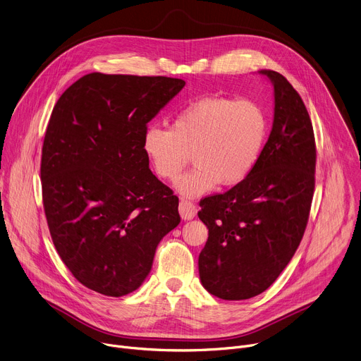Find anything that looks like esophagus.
Listing matches in <instances>:
<instances>
[{
  "mask_svg": "<svg viewBox=\"0 0 361 361\" xmlns=\"http://www.w3.org/2000/svg\"><path fill=\"white\" fill-rule=\"evenodd\" d=\"M178 212L183 220H192L197 214V209L195 205L191 201L187 200H181L178 204Z\"/></svg>",
  "mask_w": 361,
  "mask_h": 361,
  "instance_id": "esophagus-1",
  "label": "esophagus"
}]
</instances>
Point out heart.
<instances>
[{
  "label": "heart",
  "mask_w": 361,
  "mask_h": 361,
  "mask_svg": "<svg viewBox=\"0 0 361 361\" xmlns=\"http://www.w3.org/2000/svg\"><path fill=\"white\" fill-rule=\"evenodd\" d=\"M269 137V117L260 102L228 97H205L180 110L171 130L149 126L142 149L154 173L176 181L188 163L194 169L178 183L184 197H198L219 184L244 181L259 163Z\"/></svg>",
  "instance_id": "obj_1"
}]
</instances>
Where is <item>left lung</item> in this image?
Masks as SVG:
<instances>
[{
	"instance_id": "obj_1",
	"label": "left lung",
	"mask_w": 361,
	"mask_h": 361,
	"mask_svg": "<svg viewBox=\"0 0 361 361\" xmlns=\"http://www.w3.org/2000/svg\"><path fill=\"white\" fill-rule=\"evenodd\" d=\"M274 90V118L252 173L224 194L200 201L209 238L198 257L202 287L223 300L267 290L302 238L314 192L316 142L298 92L277 71L260 70Z\"/></svg>"
}]
</instances>
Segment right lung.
I'll return each instance as SVG.
<instances>
[{"instance_id": "add662e5", "label": "right lung", "mask_w": 361, "mask_h": 361, "mask_svg": "<svg viewBox=\"0 0 361 361\" xmlns=\"http://www.w3.org/2000/svg\"><path fill=\"white\" fill-rule=\"evenodd\" d=\"M184 85L91 73L51 114L41 159L44 212L61 260L90 290L110 297L137 290L159 243L180 223L178 197L151 173L142 135Z\"/></svg>"}]
</instances>
